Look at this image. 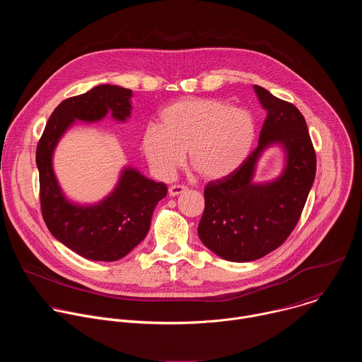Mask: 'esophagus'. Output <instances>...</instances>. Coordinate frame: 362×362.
Segmentation results:
<instances>
[{
    "instance_id": "esophagus-1",
    "label": "esophagus",
    "mask_w": 362,
    "mask_h": 362,
    "mask_svg": "<svg viewBox=\"0 0 362 362\" xmlns=\"http://www.w3.org/2000/svg\"><path fill=\"white\" fill-rule=\"evenodd\" d=\"M186 190H187V187L183 186V185H172V186L169 187V194H170V196H179V194L185 193Z\"/></svg>"
}]
</instances>
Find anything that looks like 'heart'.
Segmentation results:
<instances>
[{
	"label": "heart",
	"instance_id": "1",
	"mask_svg": "<svg viewBox=\"0 0 362 362\" xmlns=\"http://www.w3.org/2000/svg\"><path fill=\"white\" fill-rule=\"evenodd\" d=\"M256 126L252 115L216 98H182L144 129L141 148L151 172L170 179L185 160L204 179H222L247 158Z\"/></svg>",
	"mask_w": 362,
	"mask_h": 362
}]
</instances>
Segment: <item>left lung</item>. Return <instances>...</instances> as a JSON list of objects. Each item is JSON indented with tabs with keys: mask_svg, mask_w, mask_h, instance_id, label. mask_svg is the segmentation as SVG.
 Listing matches in <instances>:
<instances>
[{
	"mask_svg": "<svg viewBox=\"0 0 362 362\" xmlns=\"http://www.w3.org/2000/svg\"><path fill=\"white\" fill-rule=\"evenodd\" d=\"M267 112L257 147L229 176L204 187L197 233L203 245L230 262H250L281 246L296 226L313 187L317 158L300 112L261 86H253ZM286 153L283 173L252 182L257 160L271 145Z\"/></svg>",
	"mask_w": 362,
	"mask_h": 362,
	"instance_id": "8db88e82",
	"label": "left lung"
}]
</instances>
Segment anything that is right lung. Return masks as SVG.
<instances>
[{"mask_svg": "<svg viewBox=\"0 0 362 362\" xmlns=\"http://www.w3.org/2000/svg\"><path fill=\"white\" fill-rule=\"evenodd\" d=\"M132 95L129 88L100 84L62 101L37 144L44 222L57 240L90 261L113 262L132 252L146 238L153 211L166 196L168 186L126 166L110 194L94 204H78L70 202L62 190L53 169V154L76 120L94 123L110 113L115 120L126 122L133 109Z\"/></svg>", "mask_w": 362, "mask_h": 362, "instance_id": "obj_1", "label": "right lung"}]
</instances>
